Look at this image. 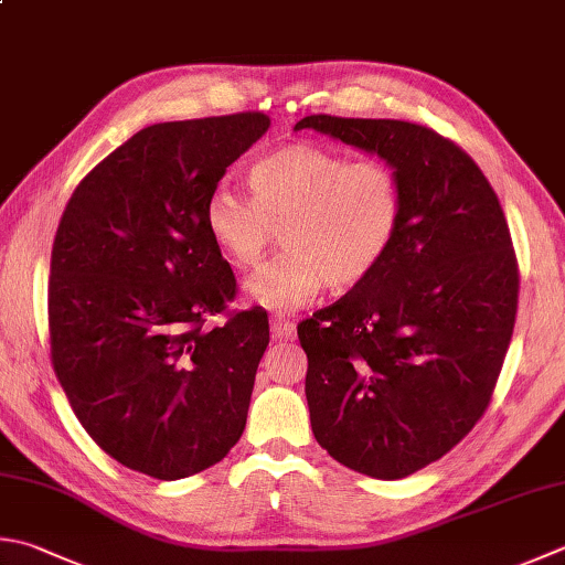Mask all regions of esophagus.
<instances>
[{
    "instance_id": "1",
    "label": "esophagus",
    "mask_w": 565,
    "mask_h": 565,
    "mask_svg": "<svg viewBox=\"0 0 565 565\" xmlns=\"http://www.w3.org/2000/svg\"><path fill=\"white\" fill-rule=\"evenodd\" d=\"M271 333H274V338L294 340L296 338V326L286 316H271Z\"/></svg>"
}]
</instances>
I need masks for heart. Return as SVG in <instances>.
Returning a JSON list of instances; mask_svg holds the SVG:
<instances>
[{"mask_svg": "<svg viewBox=\"0 0 565 565\" xmlns=\"http://www.w3.org/2000/svg\"><path fill=\"white\" fill-rule=\"evenodd\" d=\"M252 195L217 183L205 230L230 267L254 269L274 230L284 252L247 281L252 303L296 311L323 291H345L380 269L402 227V183L384 161L296 141L249 166Z\"/></svg>", "mask_w": 565, "mask_h": 565, "instance_id": "1", "label": "heart"}]
</instances>
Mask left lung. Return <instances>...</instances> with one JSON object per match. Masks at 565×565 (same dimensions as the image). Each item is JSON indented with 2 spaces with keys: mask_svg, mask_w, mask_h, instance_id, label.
Returning <instances> with one entry per match:
<instances>
[{
  "mask_svg": "<svg viewBox=\"0 0 565 565\" xmlns=\"http://www.w3.org/2000/svg\"><path fill=\"white\" fill-rule=\"evenodd\" d=\"M392 166L402 227L370 279L298 326L313 436L342 466L402 480L466 438L510 348L519 274L492 185L466 151L399 119L311 115Z\"/></svg>",
  "mask_w": 565,
  "mask_h": 565,
  "instance_id": "8db88e82",
  "label": "left lung"
}]
</instances>
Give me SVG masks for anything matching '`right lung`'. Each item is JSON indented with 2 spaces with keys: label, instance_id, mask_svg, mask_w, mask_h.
Here are the masks:
<instances>
[{
  "label": "right lung",
  "instance_id": "obj_1",
  "mask_svg": "<svg viewBox=\"0 0 565 565\" xmlns=\"http://www.w3.org/2000/svg\"><path fill=\"white\" fill-rule=\"evenodd\" d=\"M269 127L262 113L143 127L65 205L51 252L53 370L77 422L129 470L188 478L245 430L269 320L252 308L203 328L235 296L205 201Z\"/></svg>",
  "mask_w": 565,
  "mask_h": 565
}]
</instances>
